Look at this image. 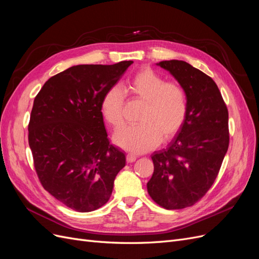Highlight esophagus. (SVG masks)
I'll use <instances>...</instances> for the list:
<instances>
[{
	"mask_svg": "<svg viewBox=\"0 0 259 259\" xmlns=\"http://www.w3.org/2000/svg\"><path fill=\"white\" fill-rule=\"evenodd\" d=\"M136 159H137V156H136L135 154L128 153V154L126 155V162H127V163H133V162H135V161H136Z\"/></svg>",
	"mask_w": 259,
	"mask_h": 259,
	"instance_id": "esophagus-1",
	"label": "esophagus"
}]
</instances>
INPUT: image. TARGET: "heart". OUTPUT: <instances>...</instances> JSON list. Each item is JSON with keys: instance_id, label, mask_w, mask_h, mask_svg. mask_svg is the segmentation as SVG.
<instances>
[{"instance_id": "obj_1", "label": "heart", "mask_w": 259, "mask_h": 259, "mask_svg": "<svg viewBox=\"0 0 259 259\" xmlns=\"http://www.w3.org/2000/svg\"><path fill=\"white\" fill-rule=\"evenodd\" d=\"M133 99L144 103L138 115L139 124L123 126L113 134L115 145L132 152H145L169 139L182 127L187 112L183 89L176 83L164 82L153 70L144 68L133 75L125 86ZM124 93L119 86L109 89L101 99L100 112L113 127L123 122Z\"/></svg>"}]
</instances>
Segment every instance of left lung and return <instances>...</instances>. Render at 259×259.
Instances as JSON below:
<instances>
[{"instance_id": "left-lung-1", "label": "left lung", "mask_w": 259, "mask_h": 259, "mask_svg": "<svg viewBox=\"0 0 259 259\" xmlns=\"http://www.w3.org/2000/svg\"><path fill=\"white\" fill-rule=\"evenodd\" d=\"M156 65L183 88L187 112L167 148L151 155L154 170L147 190L160 206L182 209L201 200L215 182L229 146L228 109L216 83L199 69L183 60Z\"/></svg>"}]
</instances>
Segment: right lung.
<instances>
[{"instance_id":"right-lung-1","label":"right lung","mask_w":259,"mask_h":259,"mask_svg":"<svg viewBox=\"0 0 259 259\" xmlns=\"http://www.w3.org/2000/svg\"><path fill=\"white\" fill-rule=\"evenodd\" d=\"M132 60L79 65L46 81L34 98L29 146L44 189L81 213L110 199L125 154L110 145L100 103Z\"/></svg>"}]
</instances>
